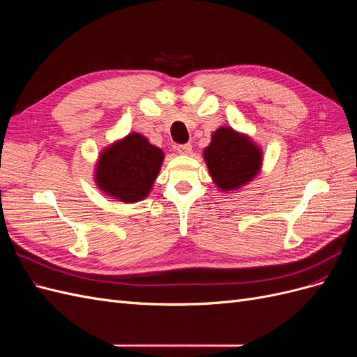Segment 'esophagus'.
<instances>
[{
	"mask_svg": "<svg viewBox=\"0 0 357 357\" xmlns=\"http://www.w3.org/2000/svg\"><path fill=\"white\" fill-rule=\"evenodd\" d=\"M176 150L180 155H190L192 153V146L190 144H178Z\"/></svg>",
	"mask_w": 357,
	"mask_h": 357,
	"instance_id": "obj_1",
	"label": "esophagus"
}]
</instances>
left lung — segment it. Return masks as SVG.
Returning <instances> with one entry per match:
<instances>
[{
  "label": "left lung",
  "instance_id": "1",
  "mask_svg": "<svg viewBox=\"0 0 357 357\" xmlns=\"http://www.w3.org/2000/svg\"><path fill=\"white\" fill-rule=\"evenodd\" d=\"M204 160L215 188L232 192L248 185L262 168V149L247 134L220 126L204 150Z\"/></svg>",
  "mask_w": 357,
  "mask_h": 357
}]
</instances>
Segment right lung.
Listing matches in <instances>:
<instances>
[{
  "mask_svg": "<svg viewBox=\"0 0 357 357\" xmlns=\"http://www.w3.org/2000/svg\"><path fill=\"white\" fill-rule=\"evenodd\" d=\"M164 152L137 132L107 146L95 165V183L113 199L134 204L149 197L159 174Z\"/></svg>",
  "mask_w": 357,
  "mask_h": 357,
  "instance_id": "obj_1",
  "label": "right lung"
}]
</instances>
